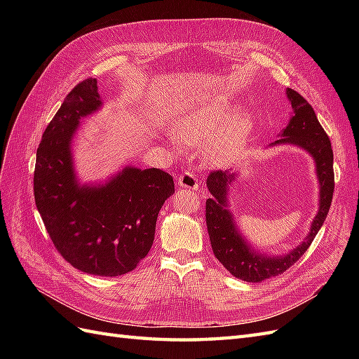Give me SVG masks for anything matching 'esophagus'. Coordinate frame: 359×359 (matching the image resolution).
<instances>
[{"mask_svg":"<svg viewBox=\"0 0 359 359\" xmlns=\"http://www.w3.org/2000/svg\"><path fill=\"white\" fill-rule=\"evenodd\" d=\"M178 186L182 189H189L193 191H198V180L194 173L190 170H184L178 177Z\"/></svg>","mask_w":359,"mask_h":359,"instance_id":"1","label":"esophagus"}]
</instances>
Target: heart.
<instances>
[{"instance_id": "heart-1", "label": "heart", "mask_w": 359, "mask_h": 359, "mask_svg": "<svg viewBox=\"0 0 359 359\" xmlns=\"http://www.w3.org/2000/svg\"><path fill=\"white\" fill-rule=\"evenodd\" d=\"M172 130L181 142L199 144L210 138L206 156L215 163H224L244 145L252 132V123L247 116L229 118L226 107L206 102L178 114Z\"/></svg>"}]
</instances>
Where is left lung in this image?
<instances>
[{
  "label": "left lung",
  "instance_id": "8db88e82",
  "mask_svg": "<svg viewBox=\"0 0 359 359\" xmlns=\"http://www.w3.org/2000/svg\"><path fill=\"white\" fill-rule=\"evenodd\" d=\"M286 94L292 104L293 116L274 145L293 144L309 151L316 161V172L320 184V206L306 240L285 256H260L255 250L250 248L244 238L238 233L232 214L227 210V186L235 178L233 173L219 169L211 170L208 178H206V186H208L212 198L206 199L205 220L214 256L233 277L250 281V283H259L262 280L283 274L286 269L295 264L307 252L314 236L318 235L332 202L334 154L331 140L320 126L311 104L295 90L287 88Z\"/></svg>",
  "mask_w": 359,
  "mask_h": 359
}]
</instances>
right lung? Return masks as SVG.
Segmentation results:
<instances>
[{
    "instance_id": "right-lung-1",
    "label": "right lung",
    "mask_w": 359,
    "mask_h": 359,
    "mask_svg": "<svg viewBox=\"0 0 359 359\" xmlns=\"http://www.w3.org/2000/svg\"><path fill=\"white\" fill-rule=\"evenodd\" d=\"M100 104L93 78L64 99L37 148L34 199L53 245L72 266L116 277L148 255L157 215L175 189L169 173L156 168H126L104 186H78L70 142L79 119Z\"/></svg>"
}]
</instances>
